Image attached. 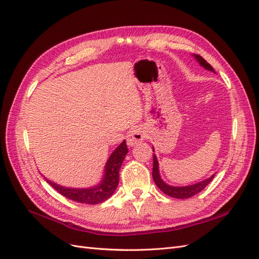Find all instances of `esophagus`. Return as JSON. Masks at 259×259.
<instances>
[{
    "label": "esophagus",
    "instance_id": "34e87169",
    "mask_svg": "<svg viewBox=\"0 0 259 259\" xmlns=\"http://www.w3.org/2000/svg\"><path fill=\"white\" fill-rule=\"evenodd\" d=\"M145 139H146V134H145L144 130L139 126H135L128 132L127 145L130 147H134Z\"/></svg>",
    "mask_w": 259,
    "mask_h": 259
}]
</instances>
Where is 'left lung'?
<instances>
[{
  "label": "left lung",
  "mask_w": 259,
  "mask_h": 259,
  "mask_svg": "<svg viewBox=\"0 0 259 259\" xmlns=\"http://www.w3.org/2000/svg\"><path fill=\"white\" fill-rule=\"evenodd\" d=\"M193 57L197 59V61L199 64L203 67L205 68L206 70H209V71H214L213 67H211L208 62L201 57L200 55H195L193 54ZM154 151V150H153ZM215 174L211 175L209 178L203 180V182L197 183L194 185H190V186H185V187H174V186H169L167 184H165L161 179L160 173H159V162L158 159H156L155 154H153V169H152V177L155 185L158 186V188L160 190H162L164 193L169 195L171 198H175V199H188V198H191L193 195L198 194L199 192H201L204 188L213 180Z\"/></svg>",
  "instance_id": "obj_1"
}]
</instances>
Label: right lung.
<instances>
[{"label":"right lung","instance_id":"obj_1","mask_svg":"<svg viewBox=\"0 0 259 259\" xmlns=\"http://www.w3.org/2000/svg\"><path fill=\"white\" fill-rule=\"evenodd\" d=\"M127 152L128 149L126 146V142L124 140L111 153L110 158L108 159L105 166V174L103 180L95 187L84 188V189L67 188L55 184L54 182H51V180L46 178L45 179L55 190L70 200L79 203H85V204H98V203L104 202L110 198L114 193L117 185H119V170Z\"/></svg>","mask_w":259,"mask_h":259}]
</instances>
